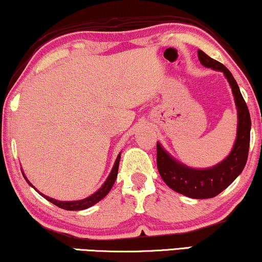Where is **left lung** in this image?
<instances>
[{"instance_id": "left-lung-1", "label": "left lung", "mask_w": 262, "mask_h": 262, "mask_svg": "<svg viewBox=\"0 0 262 262\" xmlns=\"http://www.w3.org/2000/svg\"><path fill=\"white\" fill-rule=\"evenodd\" d=\"M197 53L203 66L223 72L232 87L238 119L236 140L228 157L209 169H194L182 164L157 143V168L163 181L176 192L191 199H211L229 187L244 170L248 157L252 123L247 104L228 68L201 49Z\"/></svg>"}]
</instances>
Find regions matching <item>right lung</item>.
I'll return each instance as SVG.
<instances>
[{"instance_id": "1", "label": "right lung", "mask_w": 262, "mask_h": 262, "mask_svg": "<svg viewBox=\"0 0 262 262\" xmlns=\"http://www.w3.org/2000/svg\"><path fill=\"white\" fill-rule=\"evenodd\" d=\"M120 154H122V152H120ZM120 154L118 155V157H117V159H116L115 165H113V168L111 170V172H110L107 180H106L105 183L101 185V188L99 189V190L94 192L93 195L86 197V199H84V200H79V201H58V200L51 199V197H48V196H45L42 194H40V195L42 196V197H45V199H46L47 201H49V202H52L53 204H55L56 207L61 208V209H65V210H82V209H87V208L92 207L93 204H96V203L99 202L100 200H103L104 197L108 194V191L111 190L112 187H113V184H115L117 175H118ZM26 181L28 182V184L30 185V187H33L32 183H30V182L27 180V178H26ZM34 189H35V188H34ZM35 190H36V189H35Z\"/></svg>"}]
</instances>
